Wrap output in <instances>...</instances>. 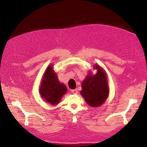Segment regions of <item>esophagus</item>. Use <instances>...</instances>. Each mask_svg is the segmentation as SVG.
I'll return each instance as SVG.
<instances>
[{"mask_svg": "<svg viewBox=\"0 0 147 147\" xmlns=\"http://www.w3.org/2000/svg\"><path fill=\"white\" fill-rule=\"evenodd\" d=\"M72 92L74 94H77L78 93V91L77 90H72Z\"/></svg>", "mask_w": 147, "mask_h": 147, "instance_id": "34e87169", "label": "esophagus"}]
</instances>
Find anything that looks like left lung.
<instances>
[{
	"label": "left lung",
	"mask_w": 147,
	"mask_h": 147,
	"mask_svg": "<svg viewBox=\"0 0 147 147\" xmlns=\"http://www.w3.org/2000/svg\"><path fill=\"white\" fill-rule=\"evenodd\" d=\"M97 72L94 75H88L82 84L81 94L91 107H98L107 98L109 92L105 72L99 66H95Z\"/></svg>",
	"instance_id": "1"
}]
</instances>
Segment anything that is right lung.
<instances>
[{
  "label": "right lung",
  "instance_id": "1",
  "mask_svg": "<svg viewBox=\"0 0 147 147\" xmlns=\"http://www.w3.org/2000/svg\"><path fill=\"white\" fill-rule=\"evenodd\" d=\"M67 92V88L60 83L56 75L53 72L52 65L49 66L43 75L40 88V93L43 98L52 105L57 104L62 96Z\"/></svg>",
  "mask_w": 147,
  "mask_h": 147
}]
</instances>
